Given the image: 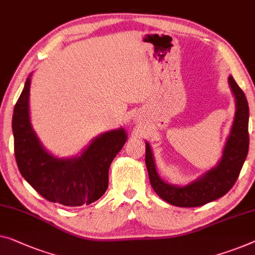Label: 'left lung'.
<instances>
[{
	"label": "left lung",
	"instance_id": "1",
	"mask_svg": "<svg viewBox=\"0 0 255 255\" xmlns=\"http://www.w3.org/2000/svg\"><path fill=\"white\" fill-rule=\"evenodd\" d=\"M229 85L236 98V115L222 159L218 166L185 187L166 183L157 174L149 143H145V165L155 193L168 204L178 207H198L221 198L236 183L249 152V104L244 91L233 77Z\"/></svg>",
	"mask_w": 255,
	"mask_h": 255
}]
</instances>
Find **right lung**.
Returning a JSON list of instances; mask_svg holds the SVG:
<instances>
[{
    "label": "right lung",
    "mask_w": 255,
    "mask_h": 255,
    "mask_svg": "<svg viewBox=\"0 0 255 255\" xmlns=\"http://www.w3.org/2000/svg\"><path fill=\"white\" fill-rule=\"evenodd\" d=\"M29 77L14 105L12 117L14 157L19 172L51 203L64 206L94 203L109 187L110 165L126 143V132L123 128L105 132L95 138L78 158H55L45 152L30 126Z\"/></svg>",
    "instance_id": "right-lung-1"
}]
</instances>
